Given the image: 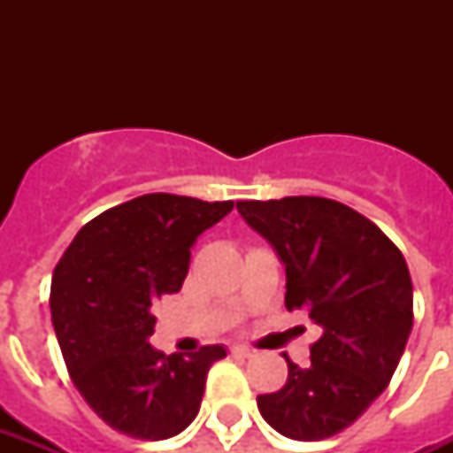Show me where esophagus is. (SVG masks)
I'll list each match as a JSON object with an SVG mask.
<instances>
[{
    "label": "esophagus",
    "mask_w": 453,
    "mask_h": 453,
    "mask_svg": "<svg viewBox=\"0 0 453 453\" xmlns=\"http://www.w3.org/2000/svg\"><path fill=\"white\" fill-rule=\"evenodd\" d=\"M230 355H233V357H254V350L247 348V345H233V348H230Z\"/></svg>",
    "instance_id": "esophagus-1"
}]
</instances>
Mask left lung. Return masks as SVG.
<instances>
[{"mask_svg": "<svg viewBox=\"0 0 453 453\" xmlns=\"http://www.w3.org/2000/svg\"><path fill=\"white\" fill-rule=\"evenodd\" d=\"M287 273V310L322 329L310 365L291 359L282 390L258 395V411L284 437L312 442L345 430L393 379L414 324L404 256L379 226L324 197L237 202Z\"/></svg>", "mask_w": 453, "mask_h": 453, "instance_id": "left-lung-1", "label": "left lung"}]
</instances>
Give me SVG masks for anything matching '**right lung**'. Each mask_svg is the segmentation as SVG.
I'll list each match as a JSON object with an SVG mask.
<instances>
[{"label": "right lung", "instance_id": "obj_1", "mask_svg": "<svg viewBox=\"0 0 453 453\" xmlns=\"http://www.w3.org/2000/svg\"><path fill=\"white\" fill-rule=\"evenodd\" d=\"M233 211L166 192L143 195L88 220L53 270L51 319L73 383L110 428L166 440L195 421L206 373L223 345L164 355L150 345L159 298L176 294L190 249Z\"/></svg>", "mask_w": 453, "mask_h": 453}]
</instances>
